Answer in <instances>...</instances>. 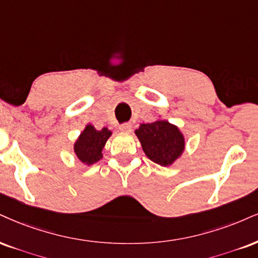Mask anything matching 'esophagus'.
I'll list each match as a JSON object with an SVG mask.
<instances>
[{"instance_id": "34e87169", "label": "esophagus", "mask_w": 258, "mask_h": 258, "mask_svg": "<svg viewBox=\"0 0 258 258\" xmlns=\"http://www.w3.org/2000/svg\"><path fill=\"white\" fill-rule=\"evenodd\" d=\"M119 130L122 133H130L132 132V124L124 123V124H122V125H119Z\"/></svg>"}]
</instances>
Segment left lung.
Segmentation results:
<instances>
[{
  "label": "left lung",
  "mask_w": 258,
  "mask_h": 258,
  "mask_svg": "<svg viewBox=\"0 0 258 258\" xmlns=\"http://www.w3.org/2000/svg\"><path fill=\"white\" fill-rule=\"evenodd\" d=\"M146 157L160 166H171L185 149V138L177 125L158 118L135 130Z\"/></svg>",
  "instance_id": "1"
}]
</instances>
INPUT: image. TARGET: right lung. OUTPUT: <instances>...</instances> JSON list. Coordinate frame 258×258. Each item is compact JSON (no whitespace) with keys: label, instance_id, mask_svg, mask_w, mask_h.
I'll use <instances>...</instances> for the list:
<instances>
[{"label":"right lung","instance_id":"add662e5","mask_svg":"<svg viewBox=\"0 0 258 258\" xmlns=\"http://www.w3.org/2000/svg\"><path fill=\"white\" fill-rule=\"evenodd\" d=\"M112 135L107 128L97 130L92 124H87L74 144V154L82 164L91 166L103 158V149L106 141Z\"/></svg>","mask_w":258,"mask_h":258}]
</instances>
